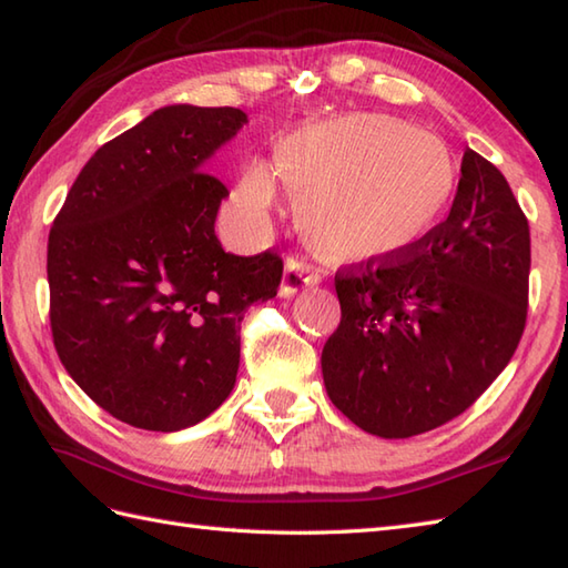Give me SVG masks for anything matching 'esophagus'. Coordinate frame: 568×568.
I'll return each mask as SVG.
<instances>
[{
	"label": "esophagus",
	"instance_id": "34e87169",
	"mask_svg": "<svg viewBox=\"0 0 568 568\" xmlns=\"http://www.w3.org/2000/svg\"><path fill=\"white\" fill-rule=\"evenodd\" d=\"M320 281H322V273L315 268V265H310L303 258H287L283 281H281V295L293 297L295 293L317 285Z\"/></svg>",
	"mask_w": 568,
	"mask_h": 568
}]
</instances>
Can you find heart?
<instances>
[{
  "label": "heart",
  "mask_w": 568,
  "mask_h": 568,
  "mask_svg": "<svg viewBox=\"0 0 568 568\" xmlns=\"http://www.w3.org/2000/svg\"><path fill=\"white\" fill-rule=\"evenodd\" d=\"M275 171L300 197V226L324 258L361 263L422 244L449 210L456 163L429 131L388 114H348L295 131ZM277 180L258 159L241 168L234 202L256 222L273 207Z\"/></svg>",
  "instance_id": "b5f03b06"
}]
</instances>
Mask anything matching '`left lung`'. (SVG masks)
<instances>
[{
    "label": "left lung",
    "instance_id": "obj_1",
    "mask_svg": "<svg viewBox=\"0 0 568 568\" xmlns=\"http://www.w3.org/2000/svg\"><path fill=\"white\" fill-rule=\"evenodd\" d=\"M334 287L329 400L368 434L415 437L462 415L510 364L527 320V216L498 168L466 149L449 216L415 248L336 273Z\"/></svg>",
    "mask_w": 568,
    "mask_h": 568
}]
</instances>
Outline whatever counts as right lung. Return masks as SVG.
<instances>
[{"mask_svg": "<svg viewBox=\"0 0 568 568\" xmlns=\"http://www.w3.org/2000/svg\"><path fill=\"white\" fill-rule=\"evenodd\" d=\"M248 116L171 104L84 163L48 234L55 352L112 417L149 432L197 425L232 393L241 320L275 297L283 261L226 253L229 195L202 173Z\"/></svg>", "mask_w": 568, "mask_h": 568, "instance_id": "add662e5", "label": "right lung"}]
</instances>
